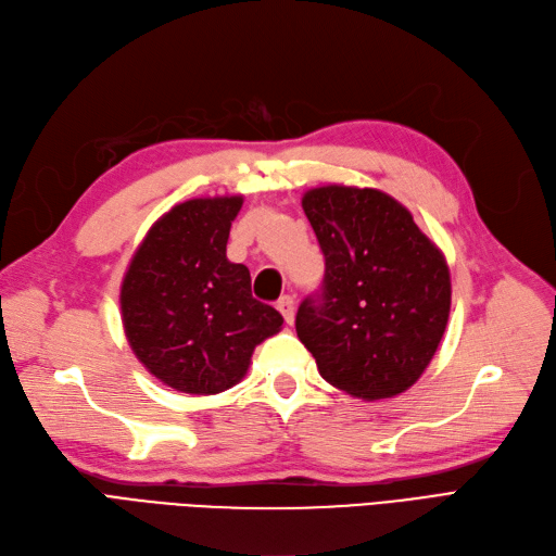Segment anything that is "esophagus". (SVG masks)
<instances>
[{"label":"esophagus","instance_id":"1","mask_svg":"<svg viewBox=\"0 0 556 556\" xmlns=\"http://www.w3.org/2000/svg\"><path fill=\"white\" fill-rule=\"evenodd\" d=\"M278 311H280V315L285 317V321L287 324H292L294 321V299L292 296H282L280 301H278Z\"/></svg>","mask_w":556,"mask_h":556}]
</instances>
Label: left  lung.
<instances>
[{"label":"left lung","instance_id":"8db88e82","mask_svg":"<svg viewBox=\"0 0 556 556\" xmlns=\"http://www.w3.org/2000/svg\"><path fill=\"white\" fill-rule=\"evenodd\" d=\"M324 253L321 292L296 336L331 387L381 400L424 375L446 331L451 274L412 214L377 188L319 186L301 198Z\"/></svg>","mask_w":556,"mask_h":556}]
</instances>
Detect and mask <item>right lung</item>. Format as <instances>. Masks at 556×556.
Wrapping results in <instances>:
<instances>
[{
	"label": "right lung",
	"instance_id": "obj_1",
	"mask_svg": "<svg viewBox=\"0 0 556 556\" xmlns=\"http://www.w3.org/2000/svg\"><path fill=\"white\" fill-rule=\"evenodd\" d=\"M241 195L172 206L142 239L122 282V321L132 354L165 387L214 395L232 389L282 315L251 294V271L229 262Z\"/></svg>",
	"mask_w": 556,
	"mask_h": 556
}]
</instances>
